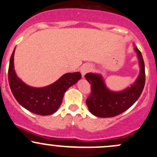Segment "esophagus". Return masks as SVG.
<instances>
[{"label": "esophagus", "mask_w": 157, "mask_h": 157, "mask_svg": "<svg viewBox=\"0 0 157 157\" xmlns=\"http://www.w3.org/2000/svg\"><path fill=\"white\" fill-rule=\"evenodd\" d=\"M92 69V67L90 65H83L80 68V72H81L82 77H84V76L86 75V74L89 72Z\"/></svg>", "instance_id": "1"}]
</instances>
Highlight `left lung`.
I'll list each match as a JSON object with an SVG mask.
<instances>
[{
  "label": "left lung",
  "mask_w": 157,
  "mask_h": 157,
  "mask_svg": "<svg viewBox=\"0 0 157 157\" xmlns=\"http://www.w3.org/2000/svg\"><path fill=\"white\" fill-rule=\"evenodd\" d=\"M134 51L139 59L140 68L139 76L133 83L124 90L115 92L106 86L104 78L99 74L88 73L86 79L91 84V94L86 100L89 112L100 118H111L128 109L139 99L145 82L144 63L142 55L136 46Z\"/></svg>",
  "instance_id": "8db88e82"
}]
</instances>
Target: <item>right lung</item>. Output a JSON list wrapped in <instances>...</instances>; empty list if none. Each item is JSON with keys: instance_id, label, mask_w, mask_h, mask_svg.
<instances>
[{"instance_id": "add662e5", "label": "right lung", "mask_w": 157, "mask_h": 157, "mask_svg": "<svg viewBox=\"0 0 157 157\" xmlns=\"http://www.w3.org/2000/svg\"><path fill=\"white\" fill-rule=\"evenodd\" d=\"M10 57L8 78L10 87L16 101L25 109L40 115H52L57 111L65 92L81 79L80 72L65 74L53 83L42 88L27 85L14 69V53Z\"/></svg>"}]
</instances>
